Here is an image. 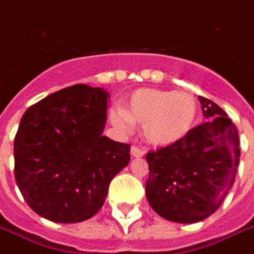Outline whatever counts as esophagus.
Returning a JSON list of instances; mask_svg holds the SVG:
<instances>
[{"label":"esophagus","mask_w":254,"mask_h":254,"mask_svg":"<svg viewBox=\"0 0 254 254\" xmlns=\"http://www.w3.org/2000/svg\"><path fill=\"white\" fill-rule=\"evenodd\" d=\"M130 154L131 157H134V158H141V157H143V154H145V151H143V149H141V147L138 146H131Z\"/></svg>","instance_id":"esophagus-1"}]
</instances>
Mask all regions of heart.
<instances>
[{"label":"heart","mask_w":254,"mask_h":254,"mask_svg":"<svg viewBox=\"0 0 254 254\" xmlns=\"http://www.w3.org/2000/svg\"><path fill=\"white\" fill-rule=\"evenodd\" d=\"M111 121L129 131L134 123L142 125L143 137L154 146L181 142L193 130L199 103L190 92L139 88L129 96L125 108L111 109Z\"/></svg>","instance_id":"1"}]
</instances>
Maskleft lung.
Returning a JSON list of instances; mask_svg holds the SVG:
<instances>
[{"label":"left lung","instance_id":"left-lung-1","mask_svg":"<svg viewBox=\"0 0 254 254\" xmlns=\"http://www.w3.org/2000/svg\"><path fill=\"white\" fill-rule=\"evenodd\" d=\"M205 123L183 141L149 151V204L159 216L191 224L211 216L236 179L240 141L236 125L217 104L199 96Z\"/></svg>","mask_w":254,"mask_h":254}]
</instances>
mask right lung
Segmentation results:
<instances>
[{
  "label": "right lung",
  "instance_id": "add662e5",
  "mask_svg": "<svg viewBox=\"0 0 254 254\" xmlns=\"http://www.w3.org/2000/svg\"><path fill=\"white\" fill-rule=\"evenodd\" d=\"M109 95L76 84L51 93L22 116L14 138V174L29 207L55 223L91 219L109 183L130 161V145L103 130Z\"/></svg>",
  "mask_w": 254,
  "mask_h": 254
}]
</instances>
